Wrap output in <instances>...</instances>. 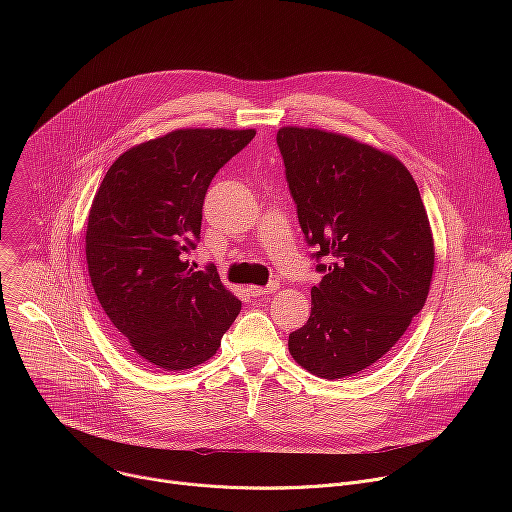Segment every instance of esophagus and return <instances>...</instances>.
Instances as JSON below:
<instances>
[{
  "label": "esophagus",
  "instance_id": "obj_1",
  "mask_svg": "<svg viewBox=\"0 0 512 512\" xmlns=\"http://www.w3.org/2000/svg\"><path fill=\"white\" fill-rule=\"evenodd\" d=\"M275 289H277V283H269L267 287H257V285H251V287H249V294H251L253 298H265V296L273 294Z\"/></svg>",
  "mask_w": 512,
  "mask_h": 512
}]
</instances>
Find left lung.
Listing matches in <instances>:
<instances>
[{
	"mask_svg": "<svg viewBox=\"0 0 512 512\" xmlns=\"http://www.w3.org/2000/svg\"><path fill=\"white\" fill-rule=\"evenodd\" d=\"M277 145L300 227L324 273L289 354L334 381L367 371L425 306L433 235L419 188L387 152L342 133L281 127Z\"/></svg>",
	"mask_w": 512,
	"mask_h": 512,
	"instance_id": "obj_1",
	"label": "left lung"
}]
</instances>
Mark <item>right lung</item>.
I'll return each instance as SVG.
<instances>
[{"instance_id": "add662e5", "label": "right lung", "mask_w": 512, "mask_h": 512, "mask_svg": "<svg viewBox=\"0 0 512 512\" xmlns=\"http://www.w3.org/2000/svg\"><path fill=\"white\" fill-rule=\"evenodd\" d=\"M255 129H176L133 145L107 170L89 210L85 251L111 324L152 367L208 360L241 312L216 269L194 271L206 190Z\"/></svg>"}]
</instances>
